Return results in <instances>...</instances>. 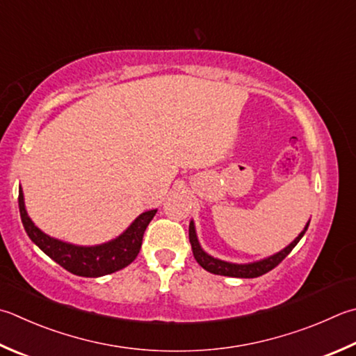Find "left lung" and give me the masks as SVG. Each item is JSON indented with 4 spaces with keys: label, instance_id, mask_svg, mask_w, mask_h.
<instances>
[{
    "label": "left lung",
    "instance_id": "1",
    "mask_svg": "<svg viewBox=\"0 0 356 356\" xmlns=\"http://www.w3.org/2000/svg\"><path fill=\"white\" fill-rule=\"evenodd\" d=\"M310 221L305 225L304 231L299 234V236L294 238L290 245L284 248L282 251H279L274 256H270L266 259H261L257 261H252V264H231V261H225L209 256V254L203 251V248L200 246V241L197 238V232H195V225L193 221H191L189 225V240L192 245V252L193 257L200 264V266H203L206 271H209L212 274H218V276H227V277H241V279H252V277H259L261 274H265L268 271H271L273 268H276L280 261H282L288 254L293 251V248L299 243V240L304 237V234L307 231Z\"/></svg>",
    "mask_w": 356,
    "mask_h": 356
}]
</instances>
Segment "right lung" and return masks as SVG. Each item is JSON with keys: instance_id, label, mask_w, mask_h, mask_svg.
Masks as SVG:
<instances>
[{"instance_id": "1", "label": "right lung", "mask_w": 356, "mask_h": 356, "mask_svg": "<svg viewBox=\"0 0 356 356\" xmlns=\"http://www.w3.org/2000/svg\"><path fill=\"white\" fill-rule=\"evenodd\" d=\"M18 206L24 231L33 243L66 271L82 277H100L130 265L139 254L144 232L156 213V209L143 212L115 240L96 246H79L49 237L33 225L26 212L22 187L18 191Z\"/></svg>"}]
</instances>
